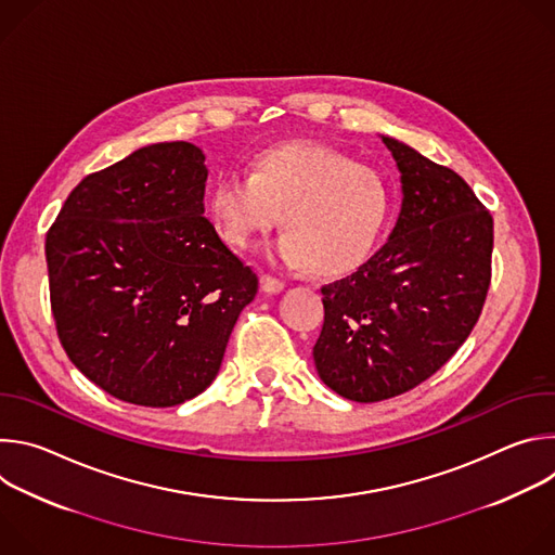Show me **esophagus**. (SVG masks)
I'll return each instance as SVG.
<instances>
[{
    "label": "esophagus",
    "instance_id": "34e87169",
    "mask_svg": "<svg viewBox=\"0 0 555 555\" xmlns=\"http://www.w3.org/2000/svg\"><path fill=\"white\" fill-rule=\"evenodd\" d=\"M261 289H263L266 294H279V292L285 289V283L279 281V279H274V276L263 274V276H261Z\"/></svg>",
    "mask_w": 555,
    "mask_h": 555
}]
</instances>
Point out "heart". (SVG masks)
<instances>
[{
    "label": "heart",
    "instance_id": "1",
    "mask_svg": "<svg viewBox=\"0 0 555 555\" xmlns=\"http://www.w3.org/2000/svg\"><path fill=\"white\" fill-rule=\"evenodd\" d=\"M221 242L250 250L281 215L285 228L270 250L287 268L321 276L356 270L373 250L388 212L382 176L343 151L294 140L261 151L250 176H221L208 197Z\"/></svg>",
    "mask_w": 555,
    "mask_h": 555
}]
</instances>
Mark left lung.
<instances>
[{"instance_id": "8db88e82", "label": "left lung", "mask_w": 555, "mask_h": 555, "mask_svg": "<svg viewBox=\"0 0 555 555\" xmlns=\"http://www.w3.org/2000/svg\"><path fill=\"white\" fill-rule=\"evenodd\" d=\"M402 206L388 242L351 276L325 285L313 345L321 379L351 402H382L439 371L477 325L494 221L452 169L388 135Z\"/></svg>"}]
</instances>
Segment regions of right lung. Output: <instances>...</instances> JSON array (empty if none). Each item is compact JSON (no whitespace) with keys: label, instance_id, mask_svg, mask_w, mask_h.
I'll use <instances>...</instances> for the list:
<instances>
[{"label":"right lung","instance_id":"right-lung-1","mask_svg":"<svg viewBox=\"0 0 555 555\" xmlns=\"http://www.w3.org/2000/svg\"><path fill=\"white\" fill-rule=\"evenodd\" d=\"M204 163L191 142L142 146L78 184L46 236L61 345L129 404L167 409L206 390L259 289L204 217Z\"/></svg>","mask_w":555,"mask_h":555}]
</instances>
